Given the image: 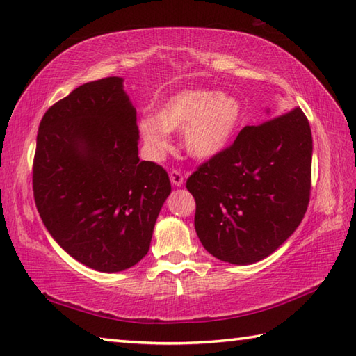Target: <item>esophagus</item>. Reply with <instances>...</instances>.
Listing matches in <instances>:
<instances>
[{
  "instance_id": "34e87169",
  "label": "esophagus",
  "mask_w": 356,
  "mask_h": 356,
  "mask_svg": "<svg viewBox=\"0 0 356 356\" xmlns=\"http://www.w3.org/2000/svg\"><path fill=\"white\" fill-rule=\"evenodd\" d=\"M170 179H171V184L174 186H182L184 185V176L177 170H172L170 172Z\"/></svg>"
}]
</instances>
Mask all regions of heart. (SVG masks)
<instances>
[{"instance_id":"heart-1","label":"heart","mask_w":356,"mask_h":356,"mask_svg":"<svg viewBox=\"0 0 356 356\" xmlns=\"http://www.w3.org/2000/svg\"><path fill=\"white\" fill-rule=\"evenodd\" d=\"M244 121L238 96L209 88H186L163 101L157 113H145L138 132L154 159L170 149V132L182 131V146L191 159L210 160L232 145Z\"/></svg>"}]
</instances>
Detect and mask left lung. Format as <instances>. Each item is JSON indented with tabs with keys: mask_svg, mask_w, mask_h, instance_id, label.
I'll use <instances>...</instances> for the list:
<instances>
[{
	"mask_svg": "<svg viewBox=\"0 0 356 356\" xmlns=\"http://www.w3.org/2000/svg\"><path fill=\"white\" fill-rule=\"evenodd\" d=\"M313 138L299 107L245 126L186 180L207 252L232 264L269 257L299 227L312 190Z\"/></svg>",
	"mask_w": 356,
	"mask_h": 356,
	"instance_id": "8db88e82",
	"label": "left lung"
}]
</instances>
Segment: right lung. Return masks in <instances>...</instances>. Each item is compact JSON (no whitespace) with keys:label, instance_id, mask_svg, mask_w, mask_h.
Returning a JSON list of instances; mask_svg holds the SVG:
<instances>
[{"label":"right lung","instance_id":"add662e5","mask_svg":"<svg viewBox=\"0 0 356 356\" xmlns=\"http://www.w3.org/2000/svg\"><path fill=\"white\" fill-rule=\"evenodd\" d=\"M138 138L121 77L77 87L38 126L37 210L57 244L99 273L129 269L147 254L171 193L163 168L138 159Z\"/></svg>","mask_w":356,"mask_h":356}]
</instances>
